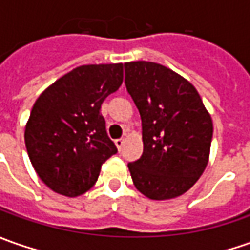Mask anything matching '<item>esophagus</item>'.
<instances>
[{
    "label": "esophagus",
    "instance_id": "1",
    "mask_svg": "<svg viewBox=\"0 0 250 250\" xmlns=\"http://www.w3.org/2000/svg\"><path fill=\"white\" fill-rule=\"evenodd\" d=\"M115 146H117V149L121 151L122 146H124V139H117V140H115Z\"/></svg>",
    "mask_w": 250,
    "mask_h": 250
}]
</instances>
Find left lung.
<instances>
[{"label": "left lung", "mask_w": 250, "mask_h": 250, "mask_svg": "<svg viewBox=\"0 0 250 250\" xmlns=\"http://www.w3.org/2000/svg\"><path fill=\"white\" fill-rule=\"evenodd\" d=\"M125 84L142 118L143 154L128 164L133 185L151 200L184 195L208 163V111L192 83L160 63L126 62Z\"/></svg>", "instance_id": "8db88e82"}]
</instances>
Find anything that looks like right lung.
Here are the masks:
<instances>
[{"instance_id":"1","label":"right lung","mask_w":250,"mask_h":250,"mask_svg":"<svg viewBox=\"0 0 250 250\" xmlns=\"http://www.w3.org/2000/svg\"><path fill=\"white\" fill-rule=\"evenodd\" d=\"M122 81V63L82 65L50 84L34 103L24 145L34 171L55 193L83 195L117 153L100 108Z\"/></svg>"}]
</instances>
